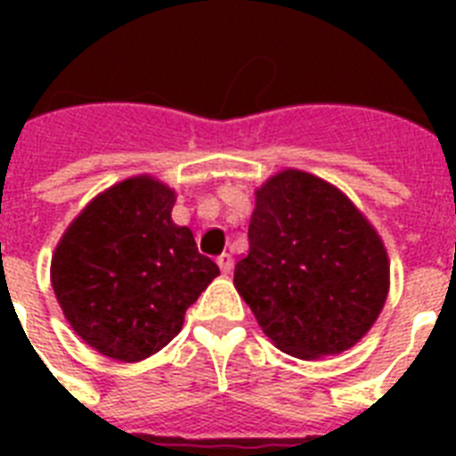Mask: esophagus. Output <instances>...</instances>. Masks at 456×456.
Returning <instances> with one entry per match:
<instances>
[{"mask_svg":"<svg viewBox=\"0 0 456 456\" xmlns=\"http://www.w3.org/2000/svg\"><path fill=\"white\" fill-rule=\"evenodd\" d=\"M216 265H219L221 273H231V269H232V257H231V253H221V256L216 257Z\"/></svg>","mask_w":456,"mask_h":456,"instance_id":"obj_1","label":"esophagus"}]
</instances>
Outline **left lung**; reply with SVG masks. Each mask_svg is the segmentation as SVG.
I'll return each instance as SVG.
<instances>
[{"label": "left lung", "instance_id": "left-lung-1", "mask_svg": "<svg viewBox=\"0 0 456 456\" xmlns=\"http://www.w3.org/2000/svg\"><path fill=\"white\" fill-rule=\"evenodd\" d=\"M235 288L281 352L297 358L356 345L384 308L388 257L345 193L304 171L256 193Z\"/></svg>", "mask_w": 456, "mask_h": 456}]
</instances>
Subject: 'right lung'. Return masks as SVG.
<instances>
[{
    "label": "right lung",
    "instance_id": "1",
    "mask_svg": "<svg viewBox=\"0 0 456 456\" xmlns=\"http://www.w3.org/2000/svg\"><path fill=\"white\" fill-rule=\"evenodd\" d=\"M175 193L141 175L93 200L56 247L52 288L79 338L134 363L167 347L184 313L219 276L189 228L171 221Z\"/></svg>",
    "mask_w": 456,
    "mask_h": 456
}]
</instances>
